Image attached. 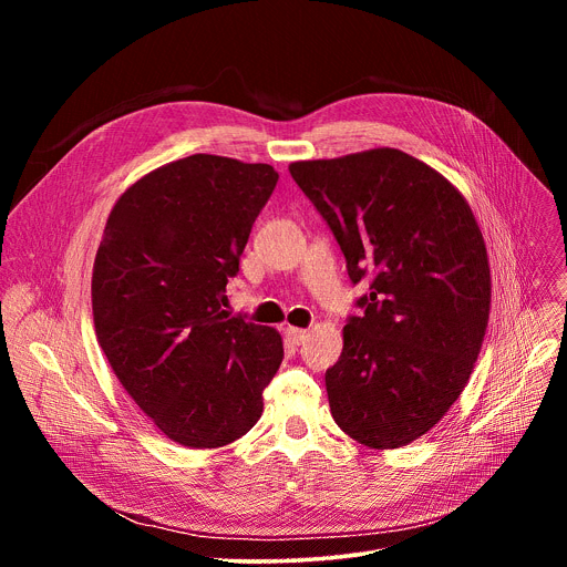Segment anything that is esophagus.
I'll return each mask as SVG.
<instances>
[{
	"label": "esophagus",
	"mask_w": 567,
	"mask_h": 567,
	"mask_svg": "<svg viewBox=\"0 0 567 567\" xmlns=\"http://www.w3.org/2000/svg\"><path fill=\"white\" fill-rule=\"evenodd\" d=\"M285 337H287V341H289L291 346H300V343H305L307 332H305V330H298V328H287V330H285Z\"/></svg>",
	"instance_id": "esophagus-1"
}]
</instances>
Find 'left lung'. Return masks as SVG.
Segmentation results:
<instances>
[{
	"instance_id": "obj_1",
	"label": "left lung",
	"mask_w": 567,
	"mask_h": 567,
	"mask_svg": "<svg viewBox=\"0 0 567 567\" xmlns=\"http://www.w3.org/2000/svg\"><path fill=\"white\" fill-rule=\"evenodd\" d=\"M289 173L352 285L370 280L326 372L332 417L370 449L409 444L460 396L487 330L492 278L475 217L440 173L392 147L296 161Z\"/></svg>"
}]
</instances>
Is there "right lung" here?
Instances as JSON below:
<instances>
[{
    "label": "right lung",
    "mask_w": 567,
    "mask_h": 567,
    "mask_svg": "<svg viewBox=\"0 0 567 567\" xmlns=\"http://www.w3.org/2000/svg\"><path fill=\"white\" fill-rule=\"evenodd\" d=\"M276 184L267 164L193 154L138 179L110 213L92 278L96 337L136 406L184 446L249 433L282 363L276 330L221 309Z\"/></svg>",
    "instance_id": "obj_1"
}]
</instances>
